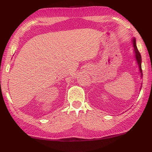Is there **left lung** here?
<instances>
[{
  "instance_id": "1",
  "label": "left lung",
  "mask_w": 152,
  "mask_h": 152,
  "mask_svg": "<svg viewBox=\"0 0 152 152\" xmlns=\"http://www.w3.org/2000/svg\"><path fill=\"white\" fill-rule=\"evenodd\" d=\"M132 43L133 44V51H134V53H135V60L136 61H137V65L139 67V70H140V74H141V78H142L143 76V74H142V70H141V56L140 53L139 52V51L137 50V45H136V40L135 37H133V39L132 40ZM142 85V84H141ZM141 88H140L141 90Z\"/></svg>"
}]
</instances>
